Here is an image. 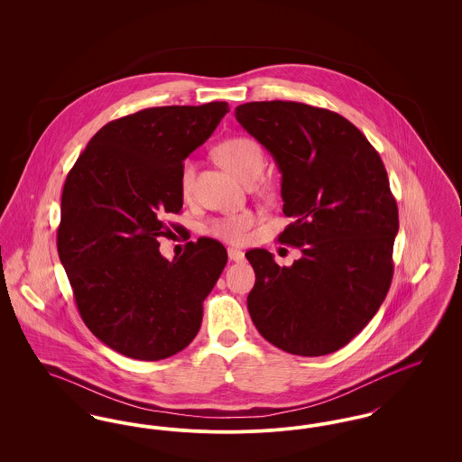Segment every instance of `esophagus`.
I'll return each instance as SVG.
<instances>
[{
	"mask_svg": "<svg viewBox=\"0 0 462 462\" xmlns=\"http://www.w3.org/2000/svg\"><path fill=\"white\" fill-rule=\"evenodd\" d=\"M228 258L230 262H244V253L241 249H234V247H228Z\"/></svg>",
	"mask_w": 462,
	"mask_h": 462,
	"instance_id": "1",
	"label": "esophagus"
}]
</instances>
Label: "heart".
<instances>
[{"instance_id": "b5f03b06", "label": "heart", "mask_w": 462, "mask_h": 462, "mask_svg": "<svg viewBox=\"0 0 462 462\" xmlns=\"http://www.w3.org/2000/svg\"><path fill=\"white\" fill-rule=\"evenodd\" d=\"M218 157L225 168H228L234 175L244 183H254L263 175L264 159L262 145L249 136H236L223 142L218 147ZM198 173V164L194 161H185L180 173L181 194L187 198L194 190V181ZM256 215L251 211H244L237 215H228L223 218L211 221L208 232L221 241L241 244L247 239L249 230L256 223Z\"/></svg>"}]
</instances>
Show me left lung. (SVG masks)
Instances as JSON below:
<instances>
[{"instance_id": "obj_1", "label": "left lung", "mask_w": 462, "mask_h": 462, "mask_svg": "<svg viewBox=\"0 0 462 462\" xmlns=\"http://www.w3.org/2000/svg\"><path fill=\"white\" fill-rule=\"evenodd\" d=\"M242 128L273 155L282 173L277 241L300 247L292 266L251 249L256 282L247 310L268 343L320 356L348 345L375 315L393 277L398 208L377 151L332 110L300 102H249Z\"/></svg>"}]
</instances>
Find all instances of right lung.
I'll return each mask as SVG.
<instances>
[{
	"mask_svg": "<svg viewBox=\"0 0 462 462\" xmlns=\"http://www.w3.org/2000/svg\"><path fill=\"white\" fill-rule=\"evenodd\" d=\"M228 112L226 102L138 110L95 133L69 171L57 249L83 322L121 355L154 362L181 352L226 264L215 239L166 260L159 239L176 230L183 159Z\"/></svg>",
	"mask_w": 462,
	"mask_h": 462,
	"instance_id": "1",
	"label": "right lung"
}]
</instances>
